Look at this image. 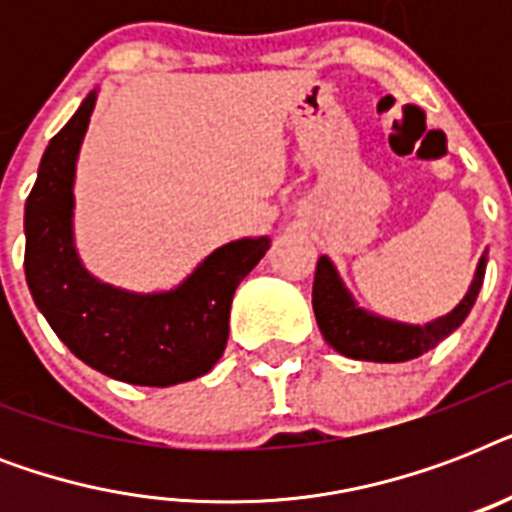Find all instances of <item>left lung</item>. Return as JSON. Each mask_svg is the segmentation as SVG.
Segmentation results:
<instances>
[{
	"instance_id": "obj_1",
	"label": "left lung",
	"mask_w": 512,
	"mask_h": 512,
	"mask_svg": "<svg viewBox=\"0 0 512 512\" xmlns=\"http://www.w3.org/2000/svg\"><path fill=\"white\" fill-rule=\"evenodd\" d=\"M486 252L476 265V276L470 281L468 292L460 303L454 305L446 316L428 321V324H406V321L385 319L380 313H372L356 303L350 295L340 271L327 255L316 263V279H313V313L324 340L356 361H377V364H398L428 353L438 342L446 340L462 321L468 319L470 308L476 305L486 273Z\"/></svg>"
}]
</instances>
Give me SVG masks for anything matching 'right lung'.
Returning <instances> with one entry per match:
<instances>
[{"label":"right lung","mask_w":512,"mask_h":512,"mask_svg":"<svg viewBox=\"0 0 512 512\" xmlns=\"http://www.w3.org/2000/svg\"><path fill=\"white\" fill-rule=\"evenodd\" d=\"M92 90L44 148L26 199V281L52 332L111 380L170 388L207 374L228 342L233 292L271 247L244 236L209 252L177 287L132 292L87 271L74 239V183Z\"/></svg>","instance_id":"1"}]
</instances>
